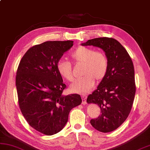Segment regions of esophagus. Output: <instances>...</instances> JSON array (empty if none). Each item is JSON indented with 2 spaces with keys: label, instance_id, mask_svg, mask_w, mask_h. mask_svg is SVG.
<instances>
[{
  "label": "esophagus",
  "instance_id": "esophagus-1",
  "mask_svg": "<svg viewBox=\"0 0 150 150\" xmlns=\"http://www.w3.org/2000/svg\"><path fill=\"white\" fill-rule=\"evenodd\" d=\"M82 104H83V105H85V104H86V96H84V95H82Z\"/></svg>",
  "mask_w": 150,
  "mask_h": 150
}]
</instances>
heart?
<instances>
[{"mask_svg": "<svg viewBox=\"0 0 150 150\" xmlns=\"http://www.w3.org/2000/svg\"><path fill=\"white\" fill-rule=\"evenodd\" d=\"M70 58L75 63H83L82 75H84L72 83L70 89L73 92L80 94L89 93L95 83V79L102 81L106 76L109 69V61L106 55L92 48L79 47L72 52ZM58 73L62 77L71 82L74 81L72 65L70 62L61 59L56 64Z\"/></svg>", "mask_w": 150, "mask_h": 150, "instance_id": "1", "label": "heart"}]
</instances>
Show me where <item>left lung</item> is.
Here are the masks:
<instances>
[{"label":"left lung","instance_id":"obj_1","mask_svg":"<svg viewBox=\"0 0 150 150\" xmlns=\"http://www.w3.org/2000/svg\"><path fill=\"white\" fill-rule=\"evenodd\" d=\"M82 45L102 48L109 61L106 76L87 102L100 107V116L90 121L92 126L103 133L112 132L127 120L133 105L136 91L133 62L122 45L112 38H94Z\"/></svg>","mask_w":150,"mask_h":150}]
</instances>
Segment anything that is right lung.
Masks as SVG:
<instances>
[{"instance_id":"add662e5","label":"right lung","mask_w":150,"mask_h":150,"mask_svg":"<svg viewBox=\"0 0 150 150\" xmlns=\"http://www.w3.org/2000/svg\"><path fill=\"white\" fill-rule=\"evenodd\" d=\"M73 41H50L30 47L19 63L16 86L19 107L27 123L41 134L61 131L70 110L81 103L78 94L65 96L67 88L56 64Z\"/></svg>"}]
</instances>
